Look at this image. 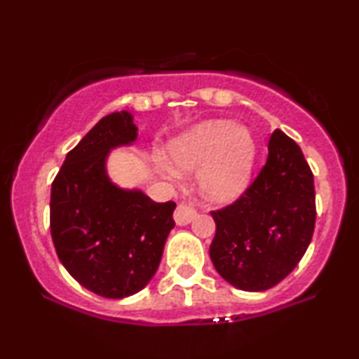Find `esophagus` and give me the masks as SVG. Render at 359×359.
Wrapping results in <instances>:
<instances>
[{
    "mask_svg": "<svg viewBox=\"0 0 359 359\" xmlns=\"http://www.w3.org/2000/svg\"><path fill=\"white\" fill-rule=\"evenodd\" d=\"M194 217H196V209L191 208V205L180 203L179 205H177L175 212H174V219L179 226H185L189 224Z\"/></svg>",
    "mask_w": 359,
    "mask_h": 359,
    "instance_id": "34e87169",
    "label": "esophagus"
}]
</instances>
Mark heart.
<instances>
[{"label": "heart", "mask_w": 359, "mask_h": 359, "mask_svg": "<svg viewBox=\"0 0 359 359\" xmlns=\"http://www.w3.org/2000/svg\"><path fill=\"white\" fill-rule=\"evenodd\" d=\"M170 156L180 174L203 170L201 184L209 199L229 203L248 187L255 143L245 128L209 121L172 143Z\"/></svg>", "instance_id": "heart-1"}]
</instances>
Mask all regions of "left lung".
Returning <instances> with one entry per match:
<instances>
[{
    "label": "left lung",
    "mask_w": 359,
    "mask_h": 359,
    "mask_svg": "<svg viewBox=\"0 0 359 359\" xmlns=\"http://www.w3.org/2000/svg\"><path fill=\"white\" fill-rule=\"evenodd\" d=\"M211 216L216 234L209 255L226 282L246 292L282 282L302 259L316 226L314 175L297 143L275 130L259 174Z\"/></svg>",
    "instance_id": "obj_1"
}]
</instances>
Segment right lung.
Masks as SVG:
<instances>
[{
	"mask_svg": "<svg viewBox=\"0 0 359 359\" xmlns=\"http://www.w3.org/2000/svg\"><path fill=\"white\" fill-rule=\"evenodd\" d=\"M135 140L130 113L108 114L69 151L52 182L57 257L82 287L106 299L133 295L150 282L175 226V203L123 191L106 175L111 148Z\"/></svg>",
	"mask_w": 359,
	"mask_h": 359,
	"instance_id": "right-lung-1",
	"label": "right lung"
}]
</instances>
